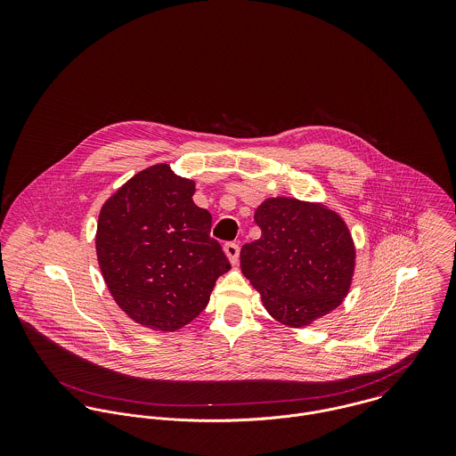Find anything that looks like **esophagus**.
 Returning <instances> with one entry per match:
<instances>
[{
    "instance_id": "34e87169",
    "label": "esophagus",
    "mask_w": 456,
    "mask_h": 456,
    "mask_svg": "<svg viewBox=\"0 0 456 456\" xmlns=\"http://www.w3.org/2000/svg\"><path fill=\"white\" fill-rule=\"evenodd\" d=\"M224 253H226L228 260L232 261V263L235 265V263L239 261L240 248H239V244H235V242H228V244H224Z\"/></svg>"
}]
</instances>
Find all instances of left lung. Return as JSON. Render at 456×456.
<instances>
[{
    "instance_id": "1",
    "label": "left lung",
    "mask_w": 456,
    "mask_h": 456,
    "mask_svg": "<svg viewBox=\"0 0 456 456\" xmlns=\"http://www.w3.org/2000/svg\"><path fill=\"white\" fill-rule=\"evenodd\" d=\"M255 221L261 237L242 246L240 268L268 314L302 328L337 309L356 258L344 219L322 203L277 196L261 203Z\"/></svg>"
}]
</instances>
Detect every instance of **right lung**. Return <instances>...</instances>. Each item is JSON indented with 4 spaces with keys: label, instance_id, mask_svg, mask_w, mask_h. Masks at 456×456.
Listing matches in <instances>:
<instances>
[{
    "label": "right lung",
    "instance_id": "add662e5",
    "mask_svg": "<svg viewBox=\"0 0 456 456\" xmlns=\"http://www.w3.org/2000/svg\"><path fill=\"white\" fill-rule=\"evenodd\" d=\"M193 195L195 181L159 163L133 175L100 210L96 256L107 288L133 322L152 330L191 323L232 268L210 239V212Z\"/></svg>",
    "mask_w": 456,
    "mask_h": 456
}]
</instances>
